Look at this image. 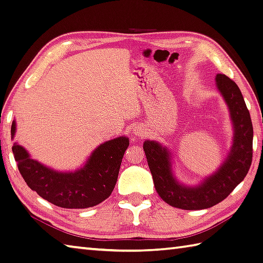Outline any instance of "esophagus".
<instances>
[{"label": "esophagus", "instance_id": "obj_1", "mask_svg": "<svg viewBox=\"0 0 263 263\" xmlns=\"http://www.w3.org/2000/svg\"><path fill=\"white\" fill-rule=\"evenodd\" d=\"M146 134V128L143 125H137L133 128V135L135 138H142Z\"/></svg>", "mask_w": 263, "mask_h": 263}]
</instances>
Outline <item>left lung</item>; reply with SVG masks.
I'll use <instances>...</instances> for the list:
<instances>
[{
    "mask_svg": "<svg viewBox=\"0 0 263 263\" xmlns=\"http://www.w3.org/2000/svg\"><path fill=\"white\" fill-rule=\"evenodd\" d=\"M216 86L228 106L234 136L226 160L212 175L194 186L181 184L174 175L170 149L148 139L143 144L155 190L171 206L183 210H202L216 205L245 178L251 167L253 126L243 95L236 83L226 74H217Z\"/></svg>",
    "mask_w": 263,
    "mask_h": 263,
    "instance_id": "left-lung-1",
    "label": "left lung"
}]
</instances>
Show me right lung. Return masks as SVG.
Masks as SVG:
<instances>
[{
	"instance_id": "right-lung-1",
	"label": "right lung",
	"mask_w": 263,
	"mask_h": 263,
	"mask_svg": "<svg viewBox=\"0 0 263 263\" xmlns=\"http://www.w3.org/2000/svg\"><path fill=\"white\" fill-rule=\"evenodd\" d=\"M15 121L11 126L14 138ZM129 139L120 136L102 143L89 155L83 167L74 171H58L30 157L14 143L12 152L18 169L30 190L43 199L64 209H86L100 204L114 191L120 164Z\"/></svg>"
}]
</instances>
